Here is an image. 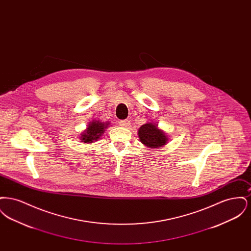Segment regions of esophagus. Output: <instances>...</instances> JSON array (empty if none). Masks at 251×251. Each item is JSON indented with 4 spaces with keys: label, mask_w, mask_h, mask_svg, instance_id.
I'll return each instance as SVG.
<instances>
[{
    "label": "esophagus",
    "mask_w": 251,
    "mask_h": 251,
    "mask_svg": "<svg viewBox=\"0 0 251 251\" xmlns=\"http://www.w3.org/2000/svg\"><path fill=\"white\" fill-rule=\"evenodd\" d=\"M130 124H131L130 120H125L120 121V125L121 127H123V128H128L130 126Z\"/></svg>",
    "instance_id": "34e87169"
}]
</instances>
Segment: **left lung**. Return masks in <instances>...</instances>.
<instances>
[{"label": "left lung", "instance_id": "8db88e82", "mask_svg": "<svg viewBox=\"0 0 251 251\" xmlns=\"http://www.w3.org/2000/svg\"><path fill=\"white\" fill-rule=\"evenodd\" d=\"M138 136L146 147L150 149H159L167 143L166 132L158 129L157 125L152 122H148L139 128Z\"/></svg>", "mask_w": 251, "mask_h": 251}]
</instances>
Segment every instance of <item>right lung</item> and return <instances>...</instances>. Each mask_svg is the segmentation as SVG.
<instances>
[{
  "label": "right lung",
  "instance_id": "1",
  "mask_svg": "<svg viewBox=\"0 0 251 251\" xmlns=\"http://www.w3.org/2000/svg\"><path fill=\"white\" fill-rule=\"evenodd\" d=\"M109 122H102L100 120H94L90 122L86 128V130L81 134V140L84 143H93L97 141L101 134L104 132L105 129L108 128Z\"/></svg>",
  "mask_w": 251,
  "mask_h": 251
}]
</instances>
